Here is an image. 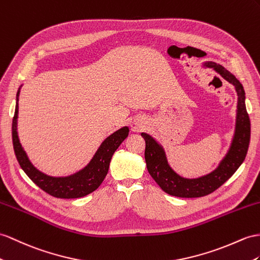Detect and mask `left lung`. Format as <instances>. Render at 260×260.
I'll return each instance as SVG.
<instances>
[{
	"label": "left lung",
	"mask_w": 260,
	"mask_h": 260,
	"mask_svg": "<svg viewBox=\"0 0 260 260\" xmlns=\"http://www.w3.org/2000/svg\"><path fill=\"white\" fill-rule=\"evenodd\" d=\"M203 68H211L234 85L237 93V109L235 131L230 148L217 167L210 174L199 178H184L170 167L165 148L160 143L147 133H142L145 139V160L147 170L152 179L166 193L178 198H200L212 193L234 175L244 161L248 150L250 139V121L246 111L245 91L237 78L226 70L223 66L206 61Z\"/></svg>",
	"instance_id": "left-lung-1"
}]
</instances>
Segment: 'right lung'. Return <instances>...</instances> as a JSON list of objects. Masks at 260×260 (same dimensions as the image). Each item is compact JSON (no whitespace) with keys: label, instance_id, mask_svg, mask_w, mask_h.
<instances>
[{"label":"right lung","instance_id":"1","mask_svg":"<svg viewBox=\"0 0 260 260\" xmlns=\"http://www.w3.org/2000/svg\"><path fill=\"white\" fill-rule=\"evenodd\" d=\"M22 86L23 84L17 90L15 113L12 123L13 146H14L15 156L21 168L30 178L32 182L37 184L42 190L55 198L76 199L90 194L91 192L96 190L100 187V184L103 182L105 176L108 175L112 156L118 148V146L128 136L129 128L127 126H124V127L113 133L109 137H106L101 145H100V147L91 158L89 164L82 169L75 172V174L61 177L49 176L37 169L32 165L26 151L24 150L21 142H19L17 132V118L18 96Z\"/></svg>","mask_w":260,"mask_h":260}]
</instances>
